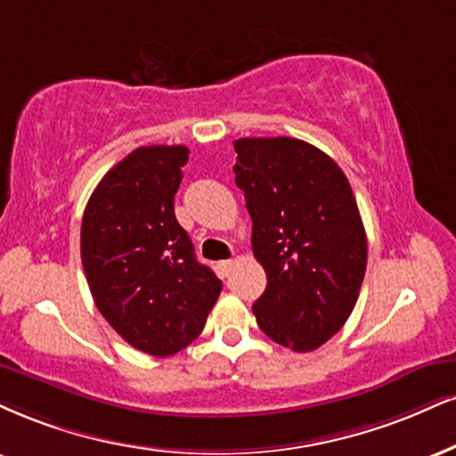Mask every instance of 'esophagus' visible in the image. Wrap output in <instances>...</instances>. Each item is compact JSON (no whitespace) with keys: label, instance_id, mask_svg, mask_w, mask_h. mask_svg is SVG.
Segmentation results:
<instances>
[{"label":"esophagus","instance_id":"obj_1","mask_svg":"<svg viewBox=\"0 0 456 456\" xmlns=\"http://www.w3.org/2000/svg\"><path fill=\"white\" fill-rule=\"evenodd\" d=\"M217 268H219V273H222V277H228V274L232 273L234 262L232 260H224V262L217 264Z\"/></svg>","mask_w":456,"mask_h":456}]
</instances>
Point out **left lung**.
Returning <instances> with one entry per match:
<instances>
[{
  "mask_svg": "<svg viewBox=\"0 0 456 456\" xmlns=\"http://www.w3.org/2000/svg\"><path fill=\"white\" fill-rule=\"evenodd\" d=\"M234 151L266 273L257 325L277 345L314 351L345 325L362 289L368 240L355 196L342 168L300 139L245 137Z\"/></svg>",
  "mask_w": 456,
  "mask_h": 456,
  "instance_id": "8db88e82",
  "label": "left lung"
}]
</instances>
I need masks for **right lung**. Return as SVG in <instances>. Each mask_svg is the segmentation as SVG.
<instances>
[{
    "mask_svg": "<svg viewBox=\"0 0 456 456\" xmlns=\"http://www.w3.org/2000/svg\"><path fill=\"white\" fill-rule=\"evenodd\" d=\"M188 154L185 145L133 150L101 179L82 217L94 305L128 345L154 357L188 346L222 291L173 209Z\"/></svg>",
    "mask_w": 456,
    "mask_h": 456,
    "instance_id": "1",
    "label": "right lung"
}]
</instances>
